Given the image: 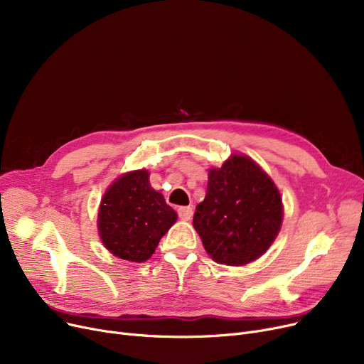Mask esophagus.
Here are the masks:
<instances>
[{
  "instance_id": "1",
  "label": "esophagus",
  "mask_w": 364,
  "mask_h": 364,
  "mask_svg": "<svg viewBox=\"0 0 364 364\" xmlns=\"http://www.w3.org/2000/svg\"><path fill=\"white\" fill-rule=\"evenodd\" d=\"M177 213H178V217H180L183 221H188L190 218H192V215H193V209L190 208V206H180V208L177 209Z\"/></svg>"
}]
</instances>
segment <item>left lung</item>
Instances as JSON below:
<instances>
[{"mask_svg": "<svg viewBox=\"0 0 364 364\" xmlns=\"http://www.w3.org/2000/svg\"><path fill=\"white\" fill-rule=\"evenodd\" d=\"M282 198L273 180L245 155L211 168L193 225L215 262L245 265L261 257L279 235Z\"/></svg>", "mask_w": 364, "mask_h": 364, "instance_id": "obj_1", "label": "left lung"}]
</instances>
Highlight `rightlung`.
<instances>
[{
	"label": "right lung",
	"instance_id": "right-lung-1",
	"mask_svg": "<svg viewBox=\"0 0 364 364\" xmlns=\"http://www.w3.org/2000/svg\"><path fill=\"white\" fill-rule=\"evenodd\" d=\"M177 221V213L151 188L146 169L121 176L99 208V235L114 257L143 262L155 252L162 236Z\"/></svg>",
	"mask_w": 364,
	"mask_h": 364
}]
</instances>
